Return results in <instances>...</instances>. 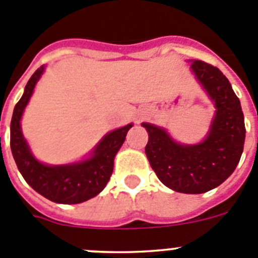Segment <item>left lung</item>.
<instances>
[{
	"label": "left lung",
	"instance_id": "1",
	"mask_svg": "<svg viewBox=\"0 0 258 258\" xmlns=\"http://www.w3.org/2000/svg\"><path fill=\"white\" fill-rule=\"evenodd\" d=\"M191 73L213 105L211 126L198 144H181L152 123H141L149 134L145 154L162 184L185 194H202L221 185L238 166L245 139L244 115L230 82L219 68L190 60Z\"/></svg>",
	"mask_w": 258,
	"mask_h": 258
}]
</instances>
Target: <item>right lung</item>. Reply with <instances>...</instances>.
Segmentation results:
<instances>
[{"label":"right lung","instance_id":"right-lung-1","mask_svg":"<svg viewBox=\"0 0 258 258\" xmlns=\"http://www.w3.org/2000/svg\"><path fill=\"white\" fill-rule=\"evenodd\" d=\"M45 68L42 66L34 72L14 108L10 126L11 153L19 172L38 194L55 203H82L96 197L106 186L113 172L115 154L134 123L108 132L82 161L54 166L39 162L25 140L20 120Z\"/></svg>","mask_w":258,"mask_h":258}]
</instances>
